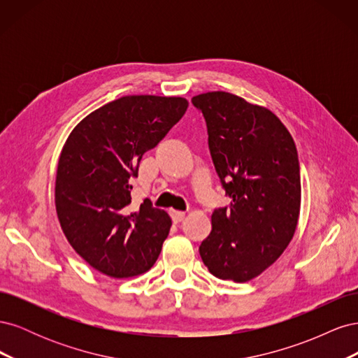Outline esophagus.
I'll return each instance as SVG.
<instances>
[{"mask_svg": "<svg viewBox=\"0 0 358 358\" xmlns=\"http://www.w3.org/2000/svg\"><path fill=\"white\" fill-rule=\"evenodd\" d=\"M170 216L173 222H180L183 221V218H185V212H180V210H170Z\"/></svg>", "mask_w": 358, "mask_h": 358, "instance_id": "esophagus-1", "label": "esophagus"}]
</instances>
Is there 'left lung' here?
<instances>
[{"mask_svg":"<svg viewBox=\"0 0 358 358\" xmlns=\"http://www.w3.org/2000/svg\"><path fill=\"white\" fill-rule=\"evenodd\" d=\"M209 134V150L229 208L215 209L199 251L220 279L246 282L285 251L297 229L301 187L297 149L279 117L234 94L192 96Z\"/></svg>","mask_w":358,"mask_h":358,"instance_id":"obj_1","label":"left lung"}]
</instances>
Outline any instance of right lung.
<instances>
[{"label": "right lung", "instance_id": "right-lung-1", "mask_svg": "<svg viewBox=\"0 0 358 358\" xmlns=\"http://www.w3.org/2000/svg\"><path fill=\"white\" fill-rule=\"evenodd\" d=\"M187 107L182 96L127 95L70 133L58 161L57 213L74 251L99 272L121 279L155 264L171 220L146 200L131 212V178Z\"/></svg>", "mask_w": 358, "mask_h": 358}]
</instances>
